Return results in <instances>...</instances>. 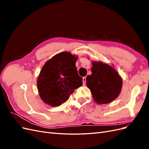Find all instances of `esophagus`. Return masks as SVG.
<instances>
[{
	"label": "esophagus",
	"mask_w": 149,
	"mask_h": 149,
	"mask_svg": "<svg viewBox=\"0 0 149 149\" xmlns=\"http://www.w3.org/2000/svg\"><path fill=\"white\" fill-rule=\"evenodd\" d=\"M86 83V77H83V84L84 86Z\"/></svg>",
	"instance_id": "obj_1"
}]
</instances>
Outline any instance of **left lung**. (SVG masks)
<instances>
[{
  "mask_svg": "<svg viewBox=\"0 0 149 149\" xmlns=\"http://www.w3.org/2000/svg\"><path fill=\"white\" fill-rule=\"evenodd\" d=\"M92 74L86 77V85L98 104L112 102L119 96L123 81L113 68L101 62H93Z\"/></svg>",
  "mask_w": 149,
  "mask_h": 149,
  "instance_id": "8db88e82",
  "label": "left lung"
}]
</instances>
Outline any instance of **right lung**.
Returning a JSON list of instances; mask_svg holds the SVG:
<instances>
[{
    "label": "right lung",
    "mask_w": 149,
    "mask_h": 149,
    "mask_svg": "<svg viewBox=\"0 0 149 149\" xmlns=\"http://www.w3.org/2000/svg\"><path fill=\"white\" fill-rule=\"evenodd\" d=\"M77 57L69 52H61L46 62L37 80L42 100L52 106H58L68 100L76 89L81 86L75 63Z\"/></svg>",
    "instance_id": "right-lung-1"
}]
</instances>
